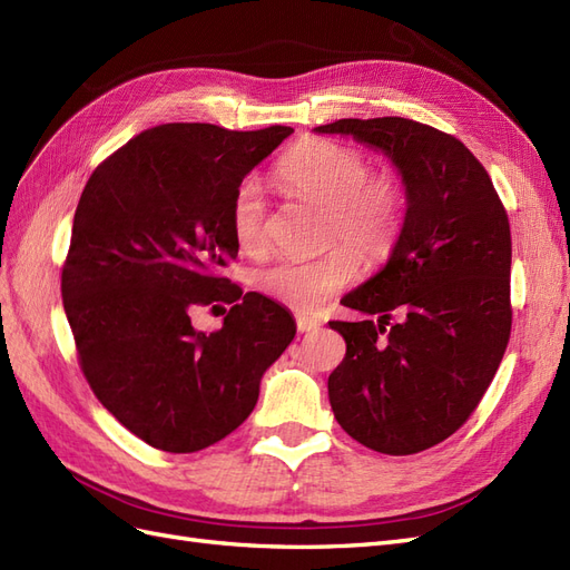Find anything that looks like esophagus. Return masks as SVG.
<instances>
[{"mask_svg": "<svg viewBox=\"0 0 570 570\" xmlns=\"http://www.w3.org/2000/svg\"><path fill=\"white\" fill-rule=\"evenodd\" d=\"M296 327H298V332L301 334H305V332H315V330H320V323L315 317H308V315H296Z\"/></svg>", "mask_w": 570, "mask_h": 570, "instance_id": "34e87169", "label": "esophagus"}]
</instances>
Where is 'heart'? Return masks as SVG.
<instances>
[{
    "instance_id": "obj_1",
    "label": "heart",
    "mask_w": 570,
    "mask_h": 570,
    "mask_svg": "<svg viewBox=\"0 0 570 570\" xmlns=\"http://www.w3.org/2000/svg\"><path fill=\"white\" fill-rule=\"evenodd\" d=\"M274 175L286 193L325 207V243L346 240L366 262L383 259L395 247L406 204L397 170L368 168L366 154L352 144L305 139L274 166ZM230 230L247 255L267 247V207L253 180L233 195ZM353 252L334 245L311 259L272 262L255 272V288L294 311H317L358 276Z\"/></svg>"
}]
</instances>
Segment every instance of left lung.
<instances>
[{
    "instance_id": "left-lung-1",
    "label": "left lung",
    "mask_w": 570,
    "mask_h": 570,
    "mask_svg": "<svg viewBox=\"0 0 570 570\" xmlns=\"http://www.w3.org/2000/svg\"><path fill=\"white\" fill-rule=\"evenodd\" d=\"M315 132L383 149L406 185L387 265L342 298L377 323L332 320L346 356L327 390L334 419L354 441L414 455L472 416L501 366L513 325L508 214L476 156L431 125L344 118Z\"/></svg>"
}]
</instances>
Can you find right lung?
I'll use <instances>...</instances> for the list:
<instances>
[{
  "label": "right lung",
  "instance_id": "obj_1",
  "mask_svg": "<svg viewBox=\"0 0 570 570\" xmlns=\"http://www.w3.org/2000/svg\"><path fill=\"white\" fill-rule=\"evenodd\" d=\"M294 129L233 132L207 122L144 129L86 183L62 265L79 368L106 410L144 443L197 452L250 416L259 377L296 334L279 303L233 284L230 202ZM230 304L225 327H191Z\"/></svg>",
  "mask_w": 570,
  "mask_h": 570
}]
</instances>
